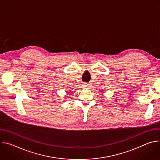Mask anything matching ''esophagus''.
Returning a JSON list of instances; mask_svg holds the SVG:
<instances>
[{
    "label": "esophagus",
    "mask_w": 160,
    "mask_h": 160,
    "mask_svg": "<svg viewBox=\"0 0 160 160\" xmlns=\"http://www.w3.org/2000/svg\"><path fill=\"white\" fill-rule=\"evenodd\" d=\"M88 85H89L88 83H84V84L83 85V88H87V87H89Z\"/></svg>",
    "instance_id": "esophagus-1"
}]
</instances>
